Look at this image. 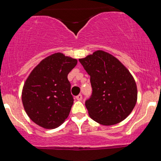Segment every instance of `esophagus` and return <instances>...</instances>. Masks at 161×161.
<instances>
[{"label": "esophagus", "mask_w": 161, "mask_h": 161, "mask_svg": "<svg viewBox=\"0 0 161 161\" xmlns=\"http://www.w3.org/2000/svg\"><path fill=\"white\" fill-rule=\"evenodd\" d=\"M75 98L78 100V101H82V95H77L76 97H75Z\"/></svg>", "instance_id": "esophagus-1"}]
</instances>
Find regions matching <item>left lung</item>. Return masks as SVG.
I'll return each instance as SVG.
<instances>
[{
  "mask_svg": "<svg viewBox=\"0 0 161 161\" xmlns=\"http://www.w3.org/2000/svg\"><path fill=\"white\" fill-rule=\"evenodd\" d=\"M79 60L90 75L92 95L86 101L90 117L104 125L124 120L137 102V86L130 72L101 50Z\"/></svg>",
  "mask_w": 161,
  "mask_h": 161,
  "instance_id": "1",
  "label": "left lung"
}]
</instances>
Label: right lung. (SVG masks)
I'll list each match as a JSON object with an SVG mask.
<instances>
[{
  "label": "right lung",
  "instance_id": "1",
  "mask_svg": "<svg viewBox=\"0 0 161 161\" xmlns=\"http://www.w3.org/2000/svg\"><path fill=\"white\" fill-rule=\"evenodd\" d=\"M77 60L55 53L42 60L31 72L22 92L27 115L37 125L55 129L69 116L73 104L69 73Z\"/></svg>",
  "mask_w": 161,
  "mask_h": 161
}]
</instances>
